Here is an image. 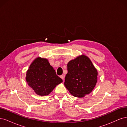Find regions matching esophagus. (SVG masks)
I'll use <instances>...</instances> for the list:
<instances>
[{"mask_svg": "<svg viewBox=\"0 0 127 127\" xmlns=\"http://www.w3.org/2000/svg\"><path fill=\"white\" fill-rule=\"evenodd\" d=\"M60 77L63 80H64V76H63V75H61L60 76Z\"/></svg>", "mask_w": 127, "mask_h": 127, "instance_id": "esophagus-1", "label": "esophagus"}]
</instances>
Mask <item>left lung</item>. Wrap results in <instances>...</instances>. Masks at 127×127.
<instances>
[{
	"label": "left lung",
	"mask_w": 127,
	"mask_h": 127,
	"mask_svg": "<svg viewBox=\"0 0 127 127\" xmlns=\"http://www.w3.org/2000/svg\"><path fill=\"white\" fill-rule=\"evenodd\" d=\"M64 85L74 96L83 97L93 91L97 81L96 69L89 58L80 56L67 64Z\"/></svg>",
	"instance_id": "1"
}]
</instances>
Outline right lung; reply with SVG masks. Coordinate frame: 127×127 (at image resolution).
<instances>
[{
  "mask_svg": "<svg viewBox=\"0 0 127 127\" xmlns=\"http://www.w3.org/2000/svg\"><path fill=\"white\" fill-rule=\"evenodd\" d=\"M26 80L35 93L40 96L49 95L63 82L48 59L40 57L36 58L31 64L26 72Z\"/></svg>",
  "mask_w": 127,
  "mask_h": 127,
  "instance_id": "right-lung-1",
  "label": "right lung"
}]
</instances>
